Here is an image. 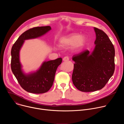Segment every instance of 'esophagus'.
<instances>
[{
	"label": "esophagus",
	"instance_id": "34e87169",
	"mask_svg": "<svg viewBox=\"0 0 124 124\" xmlns=\"http://www.w3.org/2000/svg\"><path fill=\"white\" fill-rule=\"evenodd\" d=\"M63 60L64 61H68L69 60V57L68 56H65L63 58Z\"/></svg>",
	"mask_w": 124,
	"mask_h": 124
}]
</instances>
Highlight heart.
Returning a JSON list of instances; mask_svg holds the SVG:
<instances>
[{
	"label": "heart",
	"mask_w": 124,
	"mask_h": 124,
	"mask_svg": "<svg viewBox=\"0 0 124 124\" xmlns=\"http://www.w3.org/2000/svg\"><path fill=\"white\" fill-rule=\"evenodd\" d=\"M87 42V38L84 35L78 33H72L62 37L59 41V45L61 47L73 46L76 50L81 49Z\"/></svg>",
	"instance_id": "obj_1"
}]
</instances>
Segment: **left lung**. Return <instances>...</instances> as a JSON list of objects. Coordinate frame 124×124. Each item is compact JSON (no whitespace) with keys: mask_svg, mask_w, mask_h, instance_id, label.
<instances>
[{"mask_svg":"<svg viewBox=\"0 0 124 124\" xmlns=\"http://www.w3.org/2000/svg\"><path fill=\"white\" fill-rule=\"evenodd\" d=\"M95 47L90 53L85 50L73 56L75 61L72 75L73 84L78 90L94 92L105 85L115 70V49L108 35L94 27Z\"/></svg>","mask_w":124,"mask_h":124,"instance_id":"left-lung-1","label":"left lung"}]
</instances>
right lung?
<instances>
[{
  "mask_svg": "<svg viewBox=\"0 0 124 124\" xmlns=\"http://www.w3.org/2000/svg\"><path fill=\"white\" fill-rule=\"evenodd\" d=\"M49 26L34 27L23 32L16 41L11 49V70L20 85L26 91L34 94L47 92L54 83L58 67L62 61L61 58L45 61L36 72L25 74L22 69L20 51L24 41L40 37L51 30Z\"/></svg>",
  "mask_w": 124,
  "mask_h": 124,
  "instance_id": "obj_1",
  "label": "right lung"
}]
</instances>
